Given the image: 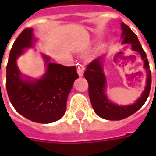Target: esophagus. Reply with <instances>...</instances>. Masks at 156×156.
<instances>
[{
  "mask_svg": "<svg viewBox=\"0 0 156 156\" xmlns=\"http://www.w3.org/2000/svg\"><path fill=\"white\" fill-rule=\"evenodd\" d=\"M77 72H78V74L79 77H83V73H84V68L82 65H78Z\"/></svg>",
  "mask_w": 156,
  "mask_h": 156,
  "instance_id": "esophagus-1",
  "label": "esophagus"
}]
</instances>
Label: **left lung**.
Instances as JSON below:
<instances>
[{
	"label": "left lung",
	"mask_w": 156,
	"mask_h": 156,
	"mask_svg": "<svg viewBox=\"0 0 156 156\" xmlns=\"http://www.w3.org/2000/svg\"><path fill=\"white\" fill-rule=\"evenodd\" d=\"M121 29L122 44L129 43L132 45V50L139 52L144 61V68L147 73L146 85L140 97L134 104L129 105H116L108 99L105 93L107 82L104 73L102 58L91 62L84 72V77L88 83L89 98L95 113L99 117L108 120H120L133 115L144 105L151 91V73L146 54L141 47L136 34L124 22L121 23Z\"/></svg>",
	"instance_id": "left-lung-1"
}]
</instances>
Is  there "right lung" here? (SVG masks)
I'll use <instances>...</instances> for the list:
<instances>
[{"label":"right lung","instance_id":"obj_1","mask_svg":"<svg viewBox=\"0 0 156 156\" xmlns=\"http://www.w3.org/2000/svg\"><path fill=\"white\" fill-rule=\"evenodd\" d=\"M36 41L33 29L26 28L14 42L6 66V90L20 115L36 123L49 124L63 116L68 94L78 75L74 66L50 62V58L41 53L46 65L44 74L40 78L24 77L16 59Z\"/></svg>","mask_w":156,"mask_h":156}]
</instances>
